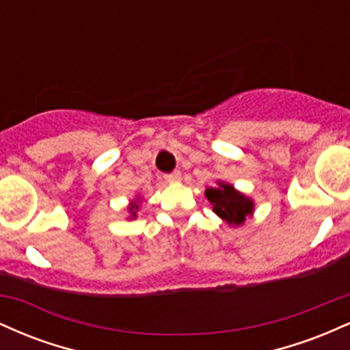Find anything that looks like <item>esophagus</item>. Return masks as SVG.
Returning a JSON list of instances; mask_svg holds the SVG:
<instances>
[{"mask_svg": "<svg viewBox=\"0 0 350 350\" xmlns=\"http://www.w3.org/2000/svg\"><path fill=\"white\" fill-rule=\"evenodd\" d=\"M180 178H183L180 171H174V172H170V174H164V179H166L167 183H179Z\"/></svg>", "mask_w": 350, "mask_h": 350, "instance_id": "obj_1", "label": "esophagus"}]
</instances>
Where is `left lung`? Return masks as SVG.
<instances>
[{
    "label": "left lung",
    "instance_id": "1",
    "mask_svg": "<svg viewBox=\"0 0 350 350\" xmlns=\"http://www.w3.org/2000/svg\"><path fill=\"white\" fill-rule=\"evenodd\" d=\"M207 199L214 206V212L222 217L230 226H240L245 222V217L253 211V202L243 194L237 192L234 186L219 183L217 187H208L206 191Z\"/></svg>",
    "mask_w": 350,
    "mask_h": 350
}]
</instances>
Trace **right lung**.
Instances as JSON below:
<instances>
[{
  "mask_svg": "<svg viewBox=\"0 0 350 350\" xmlns=\"http://www.w3.org/2000/svg\"><path fill=\"white\" fill-rule=\"evenodd\" d=\"M136 211H138V204H133V206L130 207V212H131V215H135V214H136Z\"/></svg>",
  "mask_w": 350,
  "mask_h": 350,
  "instance_id": "add662e5",
  "label": "right lung"
}]
</instances>
